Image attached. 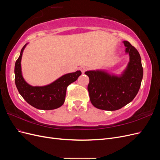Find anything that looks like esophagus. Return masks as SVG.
<instances>
[{
	"instance_id": "1",
	"label": "esophagus",
	"mask_w": 160,
	"mask_h": 160,
	"mask_svg": "<svg viewBox=\"0 0 160 160\" xmlns=\"http://www.w3.org/2000/svg\"><path fill=\"white\" fill-rule=\"evenodd\" d=\"M81 72H82V73H84V72H85V71H87L88 70V68L87 67H85V66H83V67H81Z\"/></svg>"
}]
</instances>
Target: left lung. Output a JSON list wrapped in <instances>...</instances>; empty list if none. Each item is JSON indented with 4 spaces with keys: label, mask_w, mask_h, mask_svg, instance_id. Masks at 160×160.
<instances>
[{
    "label": "left lung",
    "mask_w": 160,
    "mask_h": 160,
    "mask_svg": "<svg viewBox=\"0 0 160 160\" xmlns=\"http://www.w3.org/2000/svg\"><path fill=\"white\" fill-rule=\"evenodd\" d=\"M129 62L121 77L110 75L104 71L85 72L89 78L88 86L91 103L99 109L115 111L130 103L138 94L143 78L141 57L128 41H123Z\"/></svg>",
    "instance_id": "obj_1"
}]
</instances>
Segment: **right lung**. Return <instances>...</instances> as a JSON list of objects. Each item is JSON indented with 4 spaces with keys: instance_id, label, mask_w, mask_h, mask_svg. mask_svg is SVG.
<instances>
[{
    "instance_id": "right-lung-1",
    "label": "right lung",
    "mask_w": 160,
    "mask_h": 160,
    "mask_svg": "<svg viewBox=\"0 0 160 160\" xmlns=\"http://www.w3.org/2000/svg\"><path fill=\"white\" fill-rule=\"evenodd\" d=\"M26 45L22 48L20 56L16 61L14 67L15 84L19 93L28 104L37 109L51 110L59 108L65 102L67 87L81 75V71L62 75L53 83L46 86H31L24 80L21 73V61Z\"/></svg>"
}]
</instances>
